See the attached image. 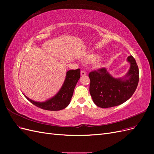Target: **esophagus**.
Segmentation results:
<instances>
[{
  "label": "esophagus",
  "mask_w": 154,
  "mask_h": 154,
  "mask_svg": "<svg viewBox=\"0 0 154 154\" xmlns=\"http://www.w3.org/2000/svg\"><path fill=\"white\" fill-rule=\"evenodd\" d=\"M85 75H86V72L85 71H83V70L81 71V76H85Z\"/></svg>",
  "instance_id": "1"
}]
</instances>
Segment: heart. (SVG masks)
<instances>
[{
	"mask_svg": "<svg viewBox=\"0 0 154 154\" xmlns=\"http://www.w3.org/2000/svg\"><path fill=\"white\" fill-rule=\"evenodd\" d=\"M97 57L96 55H91V56H89V57H88V60H89V61H91V62H94V61H96V60H97Z\"/></svg>",
	"mask_w": 154,
	"mask_h": 154,
	"instance_id": "obj_1",
	"label": "heart"
}]
</instances>
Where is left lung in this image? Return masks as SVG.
Listing matches in <instances>:
<instances>
[{
	"instance_id": "left-lung-1",
	"label": "left lung",
	"mask_w": 154,
	"mask_h": 154,
	"mask_svg": "<svg viewBox=\"0 0 154 154\" xmlns=\"http://www.w3.org/2000/svg\"><path fill=\"white\" fill-rule=\"evenodd\" d=\"M127 60L130 63L126 75L128 79L114 78L103 67L88 74L90 94L97 106L106 109L119 105L127 101L136 90L139 78L138 66L132 55Z\"/></svg>"
}]
</instances>
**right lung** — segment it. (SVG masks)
<instances>
[{
    "label": "right lung",
    "instance_id": "right-lung-1",
    "mask_svg": "<svg viewBox=\"0 0 154 154\" xmlns=\"http://www.w3.org/2000/svg\"><path fill=\"white\" fill-rule=\"evenodd\" d=\"M80 78V69L70 70L67 71L66 80L61 89L57 93V95L45 102H36L25 96L31 103L42 109L53 111L62 110L67 107L71 101L74 89Z\"/></svg>",
    "mask_w": 154,
    "mask_h": 154
}]
</instances>
